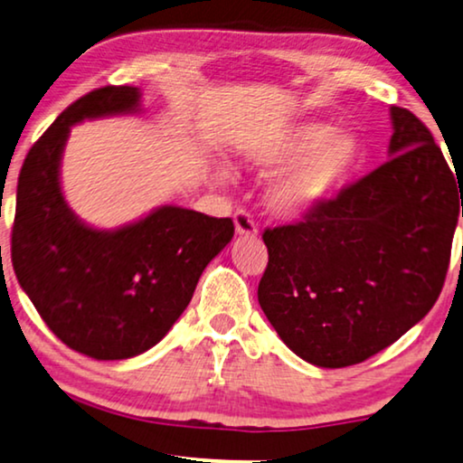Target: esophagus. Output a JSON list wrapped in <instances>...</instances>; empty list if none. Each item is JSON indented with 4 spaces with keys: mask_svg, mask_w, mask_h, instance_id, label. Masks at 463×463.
I'll use <instances>...</instances> for the list:
<instances>
[{
    "mask_svg": "<svg viewBox=\"0 0 463 463\" xmlns=\"http://www.w3.org/2000/svg\"><path fill=\"white\" fill-rule=\"evenodd\" d=\"M233 223H236V232L240 236L254 238L256 233H259V225H256L254 217L246 209H238L233 213Z\"/></svg>",
    "mask_w": 463,
    "mask_h": 463,
    "instance_id": "esophagus-1",
    "label": "esophagus"
}]
</instances>
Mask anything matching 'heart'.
<instances>
[{
	"instance_id": "b5f03b06",
	"label": "heart",
	"mask_w": 463,
	"mask_h": 463,
	"mask_svg": "<svg viewBox=\"0 0 463 463\" xmlns=\"http://www.w3.org/2000/svg\"><path fill=\"white\" fill-rule=\"evenodd\" d=\"M358 157L360 145L350 132L312 122L277 138L256 163L275 169L291 167L273 184L269 201L277 213L296 217L329 201Z\"/></svg>"
}]
</instances>
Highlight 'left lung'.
Listing matches in <instances>:
<instances>
[{"mask_svg":"<svg viewBox=\"0 0 463 463\" xmlns=\"http://www.w3.org/2000/svg\"><path fill=\"white\" fill-rule=\"evenodd\" d=\"M391 122L387 163L302 222L262 233L259 304L283 344L315 366H352L385 350L443 289L459 177L414 113L391 108Z\"/></svg>","mask_w":463,"mask_h":463,"instance_id":"1","label":"left lung"}]
</instances>
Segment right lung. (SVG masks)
I'll use <instances>...</instances> for the list:
<instances>
[{
	"label": "right lung",
	"mask_w": 463,
	"mask_h": 463,
	"mask_svg": "<svg viewBox=\"0 0 463 463\" xmlns=\"http://www.w3.org/2000/svg\"><path fill=\"white\" fill-rule=\"evenodd\" d=\"M138 108L137 87L90 90L34 142L18 175L14 273L49 329L95 360H126L159 344L233 238L230 217L172 204L113 232L70 211L60 186L70 126Z\"/></svg>",
	"instance_id": "1"
}]
</instances>
